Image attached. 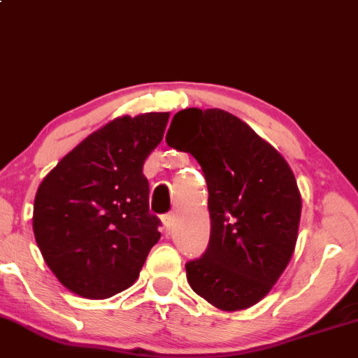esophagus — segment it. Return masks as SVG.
Returning a JSON list of instances; mask_svg holds the SVG:
<instances>
[{
  "label": "esophagus",
  "mask_w": 358,
  "mask_h": 358,
  "mask_svg": "<svg viewBox=\"0 0 358 358\" xmlns=\"http://www.w3.org/2000/svg\"><path fill=\"white\" fill-rule=\"evenodd\" d=\"M174 222H176L174 213H169V215L162 216V223H164V227H166L167 231L172 230V227H174Z\"/></svg>",
  "instance_id": "esophagus-1"
}]
</instances>
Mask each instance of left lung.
Returning <instances> with one entry per match:
<instances>
[{"label": "left lung", "mask_w": 358, "mask_h": 358, "mask_svg": "<svg viewBox=\"0 0 358 358\" xmlns=\"http://www.w3.org/2000/svg\"><path fill=\"white\" fill-rule=\"evenodd\" d=\"M166 140L198 160L210 194V243L186 264L187 282L223 311L254 306L287 267L298 240L301 194L291 167L218 108L176 113Z\"/></svg>", "instance_id": "obj_1"}]
</instances>
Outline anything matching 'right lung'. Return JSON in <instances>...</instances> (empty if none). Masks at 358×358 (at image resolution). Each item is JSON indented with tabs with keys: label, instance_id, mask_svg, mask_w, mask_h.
I'll return each instance as SVG.
<instances>
[{
	"label": "right lung",
	"instance_id": "add662e5",
	"mask_svg": "<svg viewBox=\"0 0 358 358\" xmlns=\"http://www.w3.org/2000/svg\"><path fill=\"white\" fill-rule=\"evenodd\" d=\"M167 122L169 113L115 118L72 148L38 186L35 240L74 294L106 299L125 291L159 242L143 164Z\"/></svg>",
	"mask_w": 358,
	"mask_h": 358
}]
</instances>
